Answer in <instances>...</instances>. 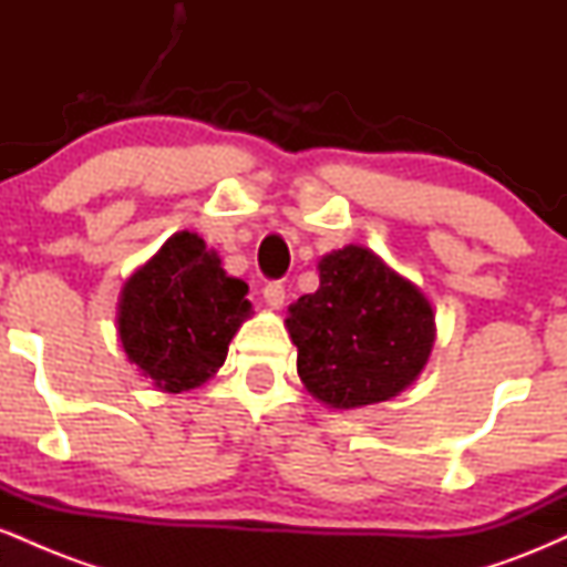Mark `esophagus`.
Returning <instances> with one entry per match:
<instances>
[{"label":"esophagus","instance_id":"obj_1","mask_svg":"<svg viewBox=\"0 0 567 567\" xmlns=\"http://www.w3.org/2000/svg\"><path fill=\"white\" fill-rule=\"evenodd\" d=\"M264 301H266V306H269V309H275V311H279L285 306V288L279 282H269L264 288Z\"/></svg>","mask_w":567,"mask_h":567}]
</instances>
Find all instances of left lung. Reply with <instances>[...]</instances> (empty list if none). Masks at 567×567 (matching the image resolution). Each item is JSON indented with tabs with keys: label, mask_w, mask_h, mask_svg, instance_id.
Listing matches in <instances>:
<instances>
[{
	"label": "left lung",
	"mask_w": 567,
	"mask_h": 567,
	"mask_svg": "<svg viewBox=\"0 0 567 567\" xmlns=\"http://www.w3.org/2000/svg\"><path fill=\"white\" fill-rule=\"evenodd\" d=\"M320 288L290 303V341L306 392L333 410L392 400L421 375L437 338L419 285L365 245L317 264Z\"/></svg>",
	"instance_id": "1"
}]
</instances>
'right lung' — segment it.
Segmentation results:
<instances>
[{"label": "right lung", "mask_w": 567, "mask_h": 567, "mask_svg": "<svg viewBox=\"0 0 567 567\" xmlns=\"http://www.w3.org/2000/svg\"><path fill=\"white\" fill-rule=\"evenodd\" d=\"M247 285L216 250L178 231L122 285L116 333L127 360L162 392H188L218 373L234 333L252 315Z\"/></svg>", "instance_id": "right-lung-1"}]
</instances>
